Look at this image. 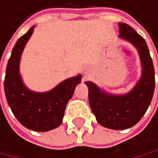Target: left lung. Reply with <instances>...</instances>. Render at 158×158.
Returning a JSON list of instances; mask_svg holds the SVG:
<instances>
[{"label":"left lung","mask_w":158,"mask_h":158,"mask_svg":"<svg viewBox=\"0 0 158 158\" xmlns=\"http://www.w3.org/2000/svg\"><path fill=\"white\" fill-rule=\"evenodd\" d=\"M119 37L134 45L142 63V77L127 95H109L92 81H87L89 102L97 121L109 129L122 130L137 124L150 105L154 93V67L147 44L142 36L128 24L119 23Z\"/></svg>","instance_id":"obj_1"}]
</instances>
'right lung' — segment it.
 Wrapping results in <instances>:
<instances>
[{
  "mask_svg": "<svg viewBox=\"0 0 158 158\" xmlns=\"http://www.w3.org/2000/svg\"><path fill=\"white\" fill-rule=\"evenodd\" d=\"M33 30L34 27L30 28L16 42L7 64L4 87L7 102L17 120L30 130L44 132L61 124L66 104L81 77L65 80L47 93H34L27 89L19 74V63Z\"/></svg>",
  "mask_w": 158,
  "mask_h": 158,
  "instance_id": "right-lung-1",
  "label": "right lung"
}]
</instances>
